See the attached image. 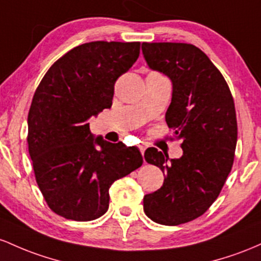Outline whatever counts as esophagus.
Here are the masks:
<instances>
[{"instance_id": "esophagus-1", "label": "esophagus", "mask_w": 261, "mask_h": 261, "mask_svg": "<svg viewBox=\"0 0 261 261\" xmlns=\"http://www.w3.org/2000/svg\"><path fill=\"white\" fill-rule=\"evenodd\" d=\"M145 149H146L145 144H139V150H140V153H142V155H144Z\"/></svg>"}]
</instances>
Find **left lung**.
I'll return each instance as SVG.
<instances>
[{"instance_id": "left-lung-1", "label": "left lung", "mask_w": 261, "mask_h": 261, "mask_svg": "<svg viewBox=\"0 0 261 261\" xmlns=\"http://www.w3.org/2000/svg\"><path fill=\"white\" fill-rule=\"evenodd\" d=\"M142 50L149 67L171 80L165 121L184 151L169 159L155 148L145 150L146 162L165 178L144 196V212L159 224L187 223L210 208L232 170L238 136L233 96L221 71L192 44L143 43Z\"/></svg>"}]
</instances>
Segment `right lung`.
I'll return each instance as SVG.
<instances>
[{"instance_id":"obj_1","label":"right lung","mask_w":261,"mask_h":261,"mask_svg":"<svg viewBox=\"0 0 261 261\" xmlns=\"http://www.w3.org/2000/svg\"><path fill=\"white\" fill-rule=\"evenodd\" d=\"M139 51V42L81 44L53 64L34 92L28 150L44 200L61 217H101L111 185L142 166L137 146L93 138L87 123L112 106L117 79L133 66Z\"/></svg>"}]
</instances>
